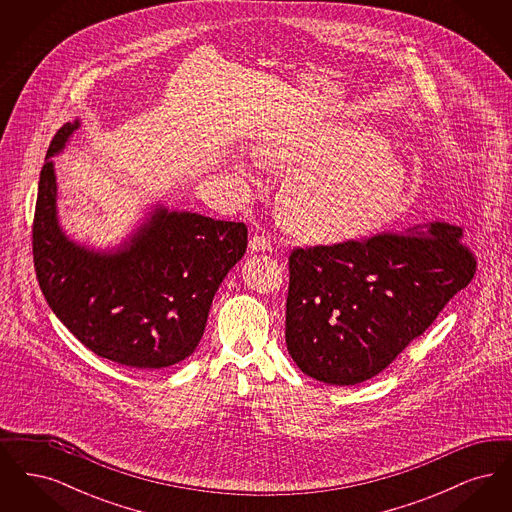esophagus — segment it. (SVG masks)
Here are the masks:
<instances>
[{"instance_id":"obj_1","label":"esophagus","mask_w":512,"mask_h":512,"mask_svg":"<svg viewBox=\"0 0 512 512\" xmlns=\"http://www.w3.org/2000/svg\"><path fill=\"white\" fill-rule=\"evenodd\" d=\"M249 249L251 251H272V242H270V238L265 236V234L255 232L253 238L249 240Z\"/></svg>"}]
</instances>
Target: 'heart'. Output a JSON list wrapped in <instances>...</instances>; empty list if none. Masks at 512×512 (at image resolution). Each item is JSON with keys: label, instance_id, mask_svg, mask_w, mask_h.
Here are the masks:
<instances>
[{"label": "heart", "instance_id": "obj_1", "mask_svg": "<svg viewBox=\"0 0 512 512\" xmlns=\"http://www.w3.org/2000/svg\"><path fill=\"white\" fill-rule=\"evenodd\" d=\"M257 159L292 171L280 195L284 224L311 242H343L397 215L407 171L382 138L355 126L284 130L257 147ZM240 174L253 182L247 167Z\"/></svg>", "mask_w": 512, "mask_h": 512}]
</instances>
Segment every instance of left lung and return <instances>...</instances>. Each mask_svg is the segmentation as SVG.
<instances>
[{"label": "left lung", "mask_w": 512, "mask_h": 512, "mask_svg": "<svg viewBox=\"0 0 512 512\" xmlns=\"http://www.w3.org/2000/svg\"><path fill=\"white\" fill-rule=\"evenodd\" d=\"M288 265V351L307 376L336 386L391 365L478 267L463 228L447 222L293 247Z\"/></svg>", "instance_id": "left-lung-1"}]
</instances>
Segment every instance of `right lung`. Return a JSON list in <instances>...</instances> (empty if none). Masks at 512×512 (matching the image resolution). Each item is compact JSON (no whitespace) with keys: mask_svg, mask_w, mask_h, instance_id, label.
Instances as JSON below:
<instances>
[{"mask_svg":"<svg viewBox=\"0 0 512 512\" xmlns=\"http://www.w3.org/2000/svg\"><path fill=\"white\" fill-rule=\"evenodd\" d=\"M78 121L63 124L40 172L32 222L34 270L51 311L90 351L140 370L176 365L194 353L220 282L247 249L244 222L157 209L130 240L96 253L57 224L51 155Z\"/></svg>","mask_w":512,"mask_h":512,"instance_id":"obj_1","label":"right lung"}]
</instances>
